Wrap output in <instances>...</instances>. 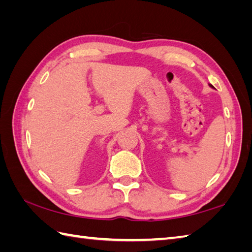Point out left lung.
I'll return each instance as SVG.
<instances>
[{"instance_id": "1", "label": "left lung", "mask_w": 252, "mask_h": 252, "mask_svg": "<svg viewBox=\"0 0 252 252\" xmlns=\"http://www.w3.org/2000/svg\"><path fill=\"white\" fill-rule=\"evenodd\" d=\"M209 85H210V88H213V85H212V84H209Z\"/></svg>"}]
</instances>
